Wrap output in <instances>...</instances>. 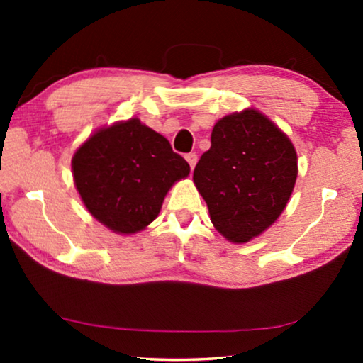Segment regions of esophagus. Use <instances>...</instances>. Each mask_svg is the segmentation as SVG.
<instances>
[{"instance_id": "esophagus-1", "label": "esophagus", "mask_w": 363, "mask_h": 363, "mask_svg": "<svg viewBox=\"0 0 363 363\" xmlns=\"http://www.w3.org/2000/svg\"><path fill=\"white\" fill-rule=\"evenodd\" d=\"M185 158H186L188 165H190V168H191V170H193V168H195V165H196V160H198L196 153H186Z\"/></svg>"}]
</instances>
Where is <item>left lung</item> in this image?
Wrapping results in <instances>:
<instances>
[{
	"instance_id": "left-lung-1",
	"label": "left lung",
	"mask_w": 363,
	"mask_h": 363,
	"mask_svg": "<svg viewBox=\"0 0 363 363\" xmlns=\"http://www.w3.org/2000/svg\"><path fill=\"white\" fill-rule=\"evenodd\" d=\"M297 178L289 138L255 108L223 117L193 180L213 225L233 242H246L277 220Z\"/></svg>"
}]
</instances>
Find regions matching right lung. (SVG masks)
<instances>
[{"mask_svg": "<svg viewBox=\"0 0 363 363\" xmlns=\"http://www.w3.org/2000/svg\"><path fill=\"white\" fill-rule=\"evenodd\" d=\"M74 182L91 215L116 233H137L155 220L173 183L190 165L165 137L138 118L94 133L72 158Z\"/></svg>", "mask_w": 363, "mask_h": 363, "instance_id": "right-lung-1", "label": "right lung"}]
</instances>
